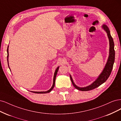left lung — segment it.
Masks as SVG:
<instances>
[{
	"instance_id": "obj_1",
	"label": "left lung",
	"mask_w": 121,
	"mask_h": 121,
	"mask_svg": "<svg viewBox=\"0 0 121 121\" xmlns=\"http://www.w3.org/2000/svg\"><path fill=\"white\" fill-rule=\"evenodd\" d=\"M102 28L107 32L108 37V38L109 42H110V52H109V56L107 62L103 71L99 75L98 78L91 84L86 87H79L76 86L74 83L71 76L70 75V79L71 80L73 85L75 88L78 89V90L81 91H88L99 87V85L102 84L108 79L111 73L113 67V65H114L115 62V52L114 50V41H113V39L110 34V31L109 30L108 27L106 25H104L102 26Z\"/></svg>"
}]
</instances>
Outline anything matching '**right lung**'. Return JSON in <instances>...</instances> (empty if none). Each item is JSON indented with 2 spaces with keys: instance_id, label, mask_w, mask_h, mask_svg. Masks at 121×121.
Here are the masks:
<instances>
[{
  "instance_id": "right-lung-1",
  "label": "right lung",
  "mask_w": 121,
  "mask_h": 121,
  "mask_svg": "<svg viewBox=\"0 0 121 121\" xmlns=\"http://www.w3.org/2000/svg\"><path fill=\"white\" fill-rule=\"evenodd\" d=\"M7 63H8V65H9V60H8V58H9V46L8 47H7ZM59 67H58L55 70V73H54V79H53V85L52 87L49 90H48V91H32V92H34V93H48V92H50L51 91L52 89H53L54 86H55V79H56V75H57V72H58V69H59ZM10 69V68H9Z\"/></svg>"
}]
</instances>
